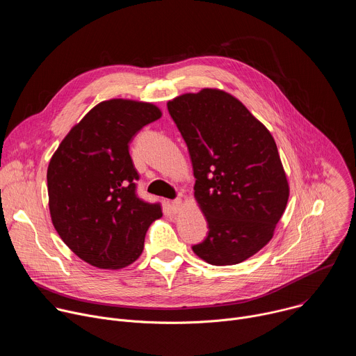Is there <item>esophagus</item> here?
Returning <instances> with one entry per match:
<instances>
[{
    "instance_id": "esophagus-1",
    "label": "esophagus",
    "mask_w": 356,
    "mask_h": 356,
    "mask_svg": "<svg viewBox=\"0 0 356 356\" xmlns=\"http://www.w3.org/2000/svg\"><path fill=\"white\" fill-rule=\"evenodd\" d=\"M181 209V200L180 198H176L173 201H170V210L172 213H179Z\"/></svg>"
}]
</instances>
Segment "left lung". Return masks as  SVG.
Wrapping results in <instances>:
<instances>
[{
    "label": "left lung",
    "mask_w": 356,
    "mask_h": 356,
    "mask_svg": "<svg viewBox=\"0 0 356 356\" xmlns=\"http://www.w3.org/2000/svg\"><path fill=\"white\" fill-rule=\"evenodd\" d=\"M168 110L190 154L194 197L209 224L193 245L210 265H236L273 236L289 184L276 142L266 127L231 94L204 88L183 94Z\"/></svg>",
    "instance_id": "8db88e82"
}]
</instances>
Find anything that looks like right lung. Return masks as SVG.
I'll return each instance as SVG.
<instances>
[{
  "label": "right lung",
  "mask_w": 356,
  "mask_h": 356,
  "mask_svg": "<svg viewBox=\"0 0 356 356\" xmlns=\"http://www.w3.org/2000/svg\"><path fill=\"white\" fill-rule=\"evenodd\" d=\"M162 117L158 107L131 99L95 106L62 140L47 168L49 210L63 242L84 262L121 269L143 250L161 202L136 194L139 175L129 142Z\"/></svg>",
  "instance_id": "1"
}]
</instances>
